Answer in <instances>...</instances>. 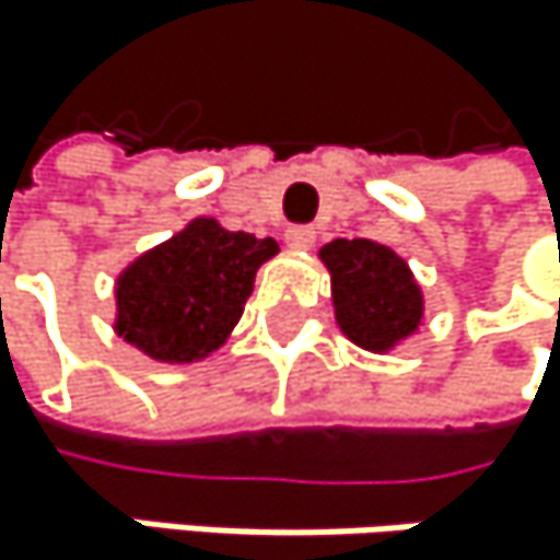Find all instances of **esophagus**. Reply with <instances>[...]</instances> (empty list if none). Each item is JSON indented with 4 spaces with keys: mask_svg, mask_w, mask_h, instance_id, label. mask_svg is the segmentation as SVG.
Masks as SVG:
<instances>
[{
    "mask_svg": "<svg viewBox=\"0 0 560 560\" xmlns=\"http://www.w3.org/2000/svg\"><path fill=\"white\" fill-rule=\"evenodd\" d=\"M285 242H289V248L305 252V248L315 245V229H312V225H292V229L285 232Z\"/></svg>",
    "mask_w": 560,
    "mask_h": 560,
    "instance_id": "1",
    "label": "esophagus"
}]
</instances>
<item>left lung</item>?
Listing matches in <instances>:
<instances>
[{
	"label": "left lung",
	"mask_w": 560,
	"mask_h": 560,
	"mask_svg": "<svg viewBox=\"0 0 560 560\" xmlns=\"http://www.w3.org/2000/svg\"><path fill=\"white\" fill-rule=\"evenodd\" d=\"M331 271L335 318L369 351H388L421 325V292L408 265L372 238H335L322 248Z\"/></svg>",
	"instance_id": "left-lung-1"
}]
</instances>
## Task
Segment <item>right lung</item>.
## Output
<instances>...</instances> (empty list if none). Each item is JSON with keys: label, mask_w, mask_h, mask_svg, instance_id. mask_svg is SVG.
<instances>
[{"label": "right lung", "mask_w": 560, "mask_h": 560, "mask_svg": "<svg viewBox=\"0 0 560 560\" xmlns=\"http://www.w3.org/2000/svg\"><path fill=\"white\" fill-rule=\"evenodd\" d=\"M275 252V238L195 219L122 271L115 331L159 362L206 358L242 318L255 271Z\"/></svg>", "instance_id": "1"}]
</instances>
